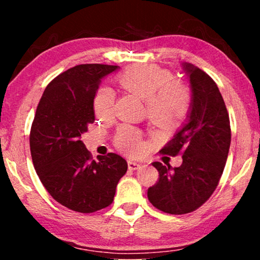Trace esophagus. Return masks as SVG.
<instances>
[{
    "instance_id": "34e87169",
    "label": "esophagus",
    "mask_w": 260,
    "mask_h": 260,
    "mask_svg": "<svg viewBox=\"0 0 260 260\" xmlns=\"http://www.w3.org/2000/svg\"><path fill=\"white\" fill-rule=\"evenodd\" d=\"M127 165H128V169L132 170V171L139 170L141 167V164H139L138 161H134V160H128V161H127Z\"/></svg>"
}]
</instances>
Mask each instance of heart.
<instances>
[{
  "instance_id": "heart-1",
  "label": "heart",
  "mask_w": 260,
  "mask_h": 260,
  "mask_svg": "<svg viewBox=\"0 0 260 260\" xmlns=\"http://www.w3.org/2000/svg\"><path fill=\"white\" fill-rule=\"evenodd\" d=\"M116 81L122 89L146 101L148 114L155 125L178 124L186 119L192 104V91L186 82L173 78L166 69L155 64H136L120 72ZM94 112L99 118H109L113 112L114 94L107 86H101L93 99ZM118 150L131 156H139L144 150V142L139 131L121 126L114 135Z\"/></svg>"
}]
</instances>
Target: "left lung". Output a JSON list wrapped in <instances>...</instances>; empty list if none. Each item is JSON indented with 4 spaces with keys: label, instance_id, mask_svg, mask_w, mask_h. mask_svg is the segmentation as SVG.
<instances>
[{
    "label": "left lung",
    "instance_id": "obj_1",
    "mask_svg": "<svg viewBox=\"0 0 260 260\" xmlns=\"http://www.w3.org/2000/svg\"><path fill=\"white\" fill-rule=\"evenodd\" d=\"M192 91L187 120L161 152L182 156L173 167L152 162L159 179L148 189L150 203L165 213L184 214L199 209L217 188L231 146V124L218 86L209 74L182 63Z\"/></svg>",
    "mask_w": 260,
    "mask_h": 260
}]
</instances>
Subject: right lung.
<instances>
[{"instance_id":"add662e5","label":"right lung","mask_w":260,"mask_h":260,"mask_svg":"<svg viewBox=\"0 0 260 260\" xmlns=\"http://www.w3.org/2000/svg\"><path fill=\"white\" fill-rule=\"evenodd\" d=\"M119 67L81 64L47 86L30 128L29 147L39 179L68 209L91 213L112 203L127 161L117 153L91 158L80 140L95 121L93 99L101 80Z\"/></svg>"}]
</instances>
